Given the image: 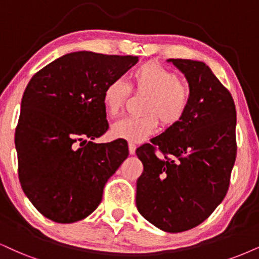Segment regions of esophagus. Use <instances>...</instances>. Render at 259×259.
<instances>
[{"label": "esophagus", "mask_w": 259, "mask_h": 259, "mask_svg": "<svg viewBox=\"0 0 259 259\" xmlns=\"http://www.w3.org/2000/svg\"><path fill=\"white\" fill-rule=\"evenodd\" d=\"M136 149H137L136 144H133V143H128V151H130L131 155L136 154Z\"/></svg>", "instance_id": "34e87169"}]
</instances>
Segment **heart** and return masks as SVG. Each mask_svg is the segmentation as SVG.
I'll use <instances>...</instances> for the list:
<instances>
[{
    "label": "heart",
    "instance_id": "1",
    "mask_svg": "<svg viewBox=\"0 0 259 259\" xmlns=\"http://www.w3.org/2000/svg\"><path fill=\"white\" fill-rule=\"evenodd\" d=\"M131 85L137 95L146 96L143 117H126L115 122L111 136L132 143H140L155 133L158 120L164 127L178 124L186 115L191 102V88L180 81L177 73L157 62H146L131 74ZM130 86L115 79L105 86L103 105L109 116L122 110L128 100Z\"/></svg>",
    "mask_w": 259,
    "mask_h": 259
}]
</instances>
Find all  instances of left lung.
Returning a JSON list of instances; mask_svg holds the SVG:
<instances>
[{
  "label": "left lung",
  "mask_w": 259,
  "mask_h": 259,
  "mask_svg": "<svg viewBox=\"0 0 259 259\" xmlns=\"http://www.w3.org/2000/svg\"><path fill=\"white\" fill-rule=\"evenodd\" d=\"M191 88L184 119L137 149L144 170L136 204L150 223L185 232L211 215L228 191L235 157L237 111L232 95L202 61L169 59ZM165 155L158 159L154 150Z\"/></svg>",
  "instance_id": "left-lung-1"
}]
</instances>
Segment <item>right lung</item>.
Instances as JSON below:
<instances>
[{"label":"right lung","instance_id":"right-lung-1","mask_svg":"<svg viewBox=\"0 0 259 259\" xmlns=\"http://www.w3.org/2000/svg\"><path fill=\"white\" fill-rule=\"evenodd\" d=\"M138 60L69 53L28 82L15 130L19 180L47 219L72 223L88 218L100 205L108 179L128 156L126 140L104 144L92 140L109 127L103 105L105 86Z\"/></svg>","mask_w":259,"mask_h":259}]
</instances>
